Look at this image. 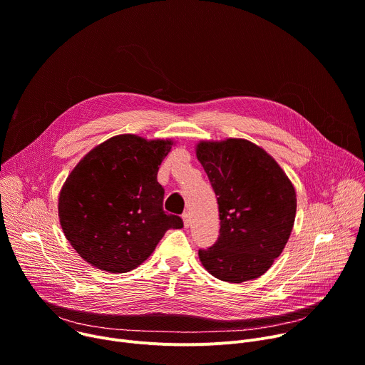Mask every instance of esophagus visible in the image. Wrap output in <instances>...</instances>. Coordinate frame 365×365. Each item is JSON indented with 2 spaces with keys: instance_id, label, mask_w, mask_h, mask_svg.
I'll use <instances>...</instances> for the list:
<instances>
[{
  "instance_id": "1",
  "label": "esophagus",
  "mask_w": 365,
  "mask_h": 365,
  "mask_svg": "<svg viewBox=\"0 0 365 365\" xmlns=\"http://www.w3.org/2000/svg\"><path fill=\"white\" fill-rule=\"evenodd\" d=\"M182 220H183L185 228H189V225H190V215H189V214H183V215H182Z\"/></svg>"
}]
</instances>
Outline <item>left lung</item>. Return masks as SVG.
<instances>
[{
	"instance_id": "1",
	"label": "left lung",
	"mask_w": 365,
	"mask_h": 365,
	"mask_svg": "<svg viewBox=\"0 0 365 365\" xmlns=\"http://www.w3.org/2000/svg\"><path fill=\"white\" fill-rule=\"evenodd\" d=\"M195 151L217 195L221 220L217 242L197 252L200 263L222 282L258 279L292 234L294 186L272 155L248 140H200Z\"/></svg>"
}]
</instances>
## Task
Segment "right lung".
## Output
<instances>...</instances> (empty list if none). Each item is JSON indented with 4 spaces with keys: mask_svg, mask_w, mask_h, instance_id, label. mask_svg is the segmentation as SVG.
Listing matches in <instances>:
<instances>
[{
    "mask_svg": "<svg viewBox=\"0 0 365 365\" xmlns=\"http://www.w3.org/2000/svg\"><path fill=\"white\" fill-rule=\"evenodd\" d=\"M173 140L120 134L95 145L73 168L59 193L66 240L93 267L127 273L151 255L165 232L182 228L163 211L158 172Z\"/></svg>",
    "mask_w": 365,
    "mask_h": 365,
    "instance_id": "obj_1",
    "label": "right lung"
}]
</instances>
